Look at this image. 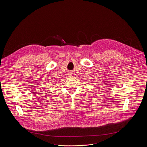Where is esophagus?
<instances>
[{
	"mask_svg": "<svg viewBox=\"0 0 147 147\" xmlns=\"http://www.w3.org/2000/svg\"><path fill=\"white\" fill-rule=\"evenodd\" d=\"M70 74V77H73V75L72 74Z\"/></svg>",
	"mask_w": 147,
	"mask_h": 147,
	"instance_id": "obj_1",
	"label": "esophagus"
}]
</instances>
